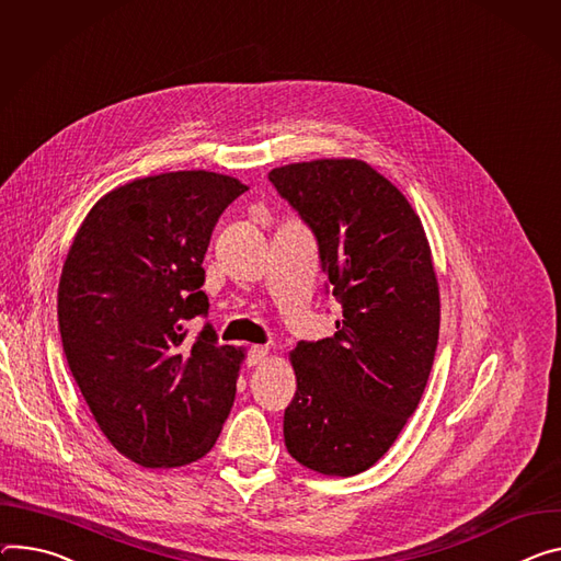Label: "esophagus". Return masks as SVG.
Masks as SVG:
<instances>
[{
  "mask_svg": "<svg viewBox=\"0 0 561 561\" xmlns=\"http://www.w3.org/2000/svg\"><path fill=\"white\" fill-rule=\"evenodd\" d=\"M266 358H268V346L252 344V346L248 348V358H245V363H248V367H254V365L264 363Z\"/></svg>",
  "mask_w": 561,
  "mask_h": 561,
  "instance_id": "obj_1",
  "label": "esophagus"
}]
</instances>
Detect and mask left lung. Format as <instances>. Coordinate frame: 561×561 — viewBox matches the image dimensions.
Listing matches in <instances>:
<instances>
[{
	"label": "left lung",
	"instance_id": "obj_1",
	"mask_svg": "<svg viewBox=\"0 0 561 561\" xmlns=\"http://www.w3.org/2000/svg\"><path fill=\"white\" fill-rule=\"evenodd\" d=\"M268 179L313 230L342 304L333 337L290 351L297 391L284 443L313 472L360 474L416 412L434 365L440 297L432 250L410 201L365 161L290 163Z\"/></svg>",
	"mask_w": 561,
	"mask_h": 561
}]
</instances>
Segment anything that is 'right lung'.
<instances>
[{"mask_svg": "<svg viewBox=\"0 0 561 561\" xmlns=\"http://www.w3.org/2000/svg\"><path fill=\"white\" fill-rule=\"evenodd\" d=\"M248 187L187 170L129 181L84 217L62 266L58 322L69 369L107 440L142 468H181L217 443L243 351L210 324L203 257Z\"/></svg>", "mask_w": 561, "mask_h": 561, "instance_id": "obj_1", "label": "right lung"}]
</instances>
